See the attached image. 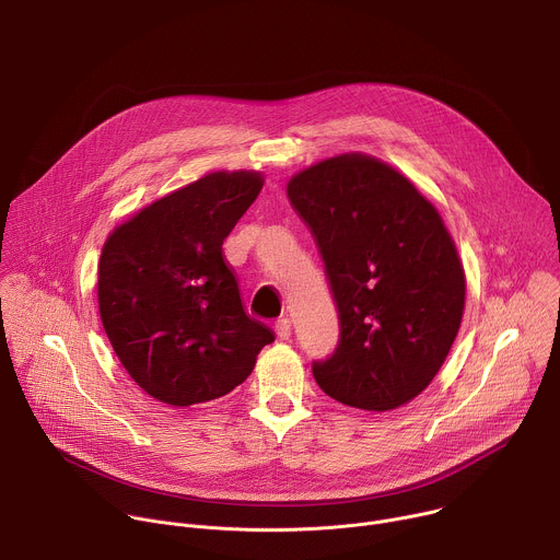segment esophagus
Segmentation results:
<instances>
[{
    "label": "esophagus",
    "instance_id": "esophagus-1",
    "mask_svg": "<svg viewBox=\"0 0 560 560\" xmlns=\"http://www.w3.org/2000/svg\"><path fill=\"white\" fill-rule=\"evenodd\" d=\"M275 332H277V337H279L281 341H288V339H290V335H292V324H290V318H279L277 326H275Z\"/></svg>",
    "mask_w": 560,
    "mask_h": 560
}]
</instances>
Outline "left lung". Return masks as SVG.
Listing matches in <instances>:
<instances>
[{
    "instance_id": "1",
    "label": "left lung",
    "mask_w": 560,
    "mask_h": 560,
    "mask_svg": "<svg viewBox=\"0 0 560 560\" xmlns=\"http://www.w3.org/2000/svg\"><path fill=\"white\" fill-rule=\"evenodd\" d=\"M337 299L341 341L312 374L335 401L389 412L439 374L465 310V270L436 206L363 152L322 159L288 182Z\"/></svg>"
}]
</instances>
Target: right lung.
I'll return each instance as SVG.
<instances>
[{
  "label": "right lung",
  "instance_id": "1",
  "mask_svg": "<svg viewBox=\"0 0 560 560\" xmlns=\"http://www.w3.org/2000/svg\"><path fill=\"white\" fill-rule=\"evenodd\" d=\"M259 171H212L143 206L104 242L100 316L130 378L159 404L225 396L275 332L246 314L223 238L264 188Z\"/></svg>",
  "mask_w": 560,
  "mask_h": 560
}]
</instances>
